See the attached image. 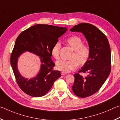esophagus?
Listing matches in <instances>:
<instances>
[{"mask_svg":"<svg viewBox=\"0 0 120 120\" xmlns=\"http://www.w3.org/2000/svg\"><path fill=\"white\" fill-rule=\"evenodd\" d=\"M61 74L62 75H65L67 74V73H65V72H63V71H62V72H61Z\"/></svg>","mask_w":120,"mask_h":120,"instance_id":"obj_1","label":"esophagus"}]
</instances>
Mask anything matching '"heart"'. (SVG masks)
Here are the masks:
<instances>
[{
  "instance_id": "obj_1",
  "label": "heart",
  "mask_w": 120,
  "mask_h": 120,
  "mask_svg": "<svg viewBox=\"0 0 120 120\" xmlns=\"http://www.w3.org/2000/svg\"><path fill=\"white\" fill-rule=\"evenodd\" d=\"M67 41L71 47L74 50L73 57L75 58H73L70 60L60 59L56 62V68L58 70L64 72H70L71 70L76 68L79 65L77 60L80 64H84L89 59L91 52L89 46L87 45L83 44V41L80 37L76 36H73L68 38ZM60 47L61 44L59 41H56L52 46L51 53L55 58L57 59L59 57Z\"/></svg>"
}]
</instances>
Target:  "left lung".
<instances>
[{"mask_svg":"<svg viewBox=\"0 0 120 120\" xmlns=\"http://www.w3.org/2000/svg\"><path fill=\"white\" fill-rule=\"evenodd\" d=\"M80 32L85 37L91 50L87 62L74 74L72 90L76 96L86 98L96 93L103 85L111 72V52L110 44L105 35L94 25L80 23L70 29ZM79 72L87 73L85 77Z\"/></svg>","mask_w":120,"mask_h":120,"instance_id":"left-lung-1","label":"left lung"}]
</instances>
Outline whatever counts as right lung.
<instances>
[{"instance_id": "1", "label": "right lung", "mask_w": 120, "mask_h": 120, "mask_svg": "<svg viewBox=\"0 0 120 120\" xmlns=\"http://www.w3.org/2000/svg\"><path fill=\"white\" fill-rule=\"evenodd\" d=\"M67 30L66 27L37 24L23 31L17 38L10 56V64L17 83L26 94L33 97L45 95L55 81L61 76L60 71L53 70L55 64L51 58V49ZM25 51L40 56L41 62L39 72L29 80L23 77L17 68L18 58Z\"/></svg>"}]
</instances>
